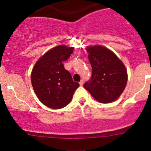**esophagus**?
Segmentation results:
<instances>
[{"instance_id":"1","label":"esophagus","mask_w":151,"mask_h":151,"mask_svg":"<svg viewBox=\"0 0 151 151\" xmlns=\"http://www.w3.org/2000/svg\"><path fill=\"white\" fill-rule=\"evenodd\" d=\"M83 83H84V81H83V80H82L80 82V85H81V86H83Z\"/></svg>"}]
</instances>
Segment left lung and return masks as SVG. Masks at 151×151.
Wrapping results in <instances>:
<instances>
[{
  "label": "left lung",
  "instance_id": "8db88e82",
  "mask_svg": "<svg viewBox=\"0 0 151 151\" xmlns=\"http://www.w3.org/2000/svg\"><path fill=\"white\" fill-rule=\"evenodd\" d=\"M86 50L92 74L83 86L99 102L115 101L124 91L127 83L124 65L112 52L104 47H90Z\"/></svg>",
  "mask_w": 151,
  "mask_h": 151
}]
</instances>
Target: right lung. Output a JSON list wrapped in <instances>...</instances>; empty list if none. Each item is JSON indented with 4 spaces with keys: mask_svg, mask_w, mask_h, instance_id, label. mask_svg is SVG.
Segmentation results:
<instances>
[{
    "mask_svg": "<svg viewBox=\"0 0 151 151\" xmlns=\"http://www.w3.org/2000/svg\"><path fill=\"white\" fill-rule=\"evenodd\" d=\"M74 47L60 45L47 52L36 62L31 73V83L36 96L45 106L60 109L71 101L80 86L74 82L63 62L73 53Z\"/></svg>",
    "mask_w": 151,
    "mask_h": 151,
    "instance_id": "1",
    "label": "right lung"
}]
</instances>
